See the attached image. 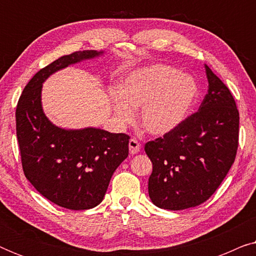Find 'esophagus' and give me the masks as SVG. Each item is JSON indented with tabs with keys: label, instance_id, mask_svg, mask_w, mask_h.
I'll return each mask as SVG.
<instances>
[{
	"label": "esophagus",
	"instance_id": "34e87169",
	"mask_svg": "<svg viewBox=\"0 0 256 256\" xmlns=\"http://www.w3.org/2000/svg\"><path fill=\"white\" fill-rule=\"evenodd\" d=\"M140 150H141V144L138 142V140H129V152H130L132 155H135V154H138Z\"/></svg>",
	"mask_w": 256,
	"mask_h": 256
}]
</instances>
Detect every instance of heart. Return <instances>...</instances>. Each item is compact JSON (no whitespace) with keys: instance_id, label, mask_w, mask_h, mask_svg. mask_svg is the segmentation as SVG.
<instances>
[{"instance_id":"heart-1","label":"heart","mask_w":256,"mask_h":256,"mask_svg":"<svg viewBox=\"0 0 256 256\" xmlns=\"http://www.w3.org/2000/svg\"><path fill=\"white\" fill-rule=\"evenodd\" d=\"M198 93L197 84L169 65H154L132 72L113 94L114 110L122 124L134 118L141 107L140 124L152 135H164L186 116Z\"/></svg>"}]
</instances>
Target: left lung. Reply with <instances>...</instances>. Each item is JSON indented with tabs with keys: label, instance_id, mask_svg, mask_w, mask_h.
<instances>
[{
	"label": "left lung",
	"instance_id": "obj_1",
	"mask_svg": "<svg viewBox=\"0 0 256 256\" xmlns=\"http://www.w3.org/2000/svg\"><path fill=\"white\" fill-rule=\"evenodd\" d=\"M205 70L208 90L199 110L144 146L152 163L149 197L160 208L180 211L206 202L236 160L239 110L228 87Z\"/></svg>",
	"mask_w": 256,
	"mask_h": 256
}]
</instances>
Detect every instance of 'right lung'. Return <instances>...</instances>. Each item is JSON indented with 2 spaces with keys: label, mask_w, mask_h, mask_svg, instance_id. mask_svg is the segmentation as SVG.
Returning <instances> with one entry per match:
<instances>
[{
  "label": "right lung",
  "mask_w": 256,
  "mask_h": 256,
  "mask_svg": "<svg viewBox=\"0 0 256 256\" xmlns=\"http://www.w3.org/2000/svg\"><path fill=\"white\" fill-rule=\"evenodd\" d=\"M102 54L76 51L45 66L24 87L16 107V134L26 180L42 196L70 210L99 205L116 168L127 158L129 136L98 128L68 130L42 108V85L52 73Z\"/></svg>",
  "instance_id": "obj_1"
}]
</instances>
